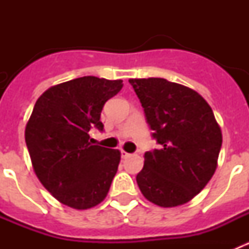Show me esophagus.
<instances>
[{
	"instance_id": "obj_1",
	"label": "esophagus",
	"mask_w": 249,
	"mask_h": 249,
	"mask_svg": "<svg viewBox=\"0 0 249 249\" xmlns=\"http://www.w3.org/2000/svg\"><path fill=\"white\" fill-rule=\"evenodd\" d=\"M121 156H122V158H127V157H129V156H131V155H129V153H127L126 151H123V149H122V151H121Z\"/></svg>"
}]
</instances>
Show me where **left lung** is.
I'll return each instance as SVG.
<instances>
[{"label": "left lung", "mask_w": 249, "mask_h": 249, "mask_svg": "<svg viewBox=\"0 0 249 249\" xmlns=\"http://www.w3.org/2000/svg\"><path fill=\"white\" fill-rule=\"evenodd\" d=\"M160 149L144 153L137 175L142 195L160 207L190 202L210 182L222 146L221 127L201 94L164 78L128 81Z\"/></svg>", "instance_id": "left-lung-1"}]
</instances>
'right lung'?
Instances as JSON below:
<instances>
[{
  "label": "right lung",
  "instance_id": "1",
  "mask_svg": "<svg viewBox=\"0 0 249 249\" xmlns=\"http://www.w3.org/2000/svg\"><path fill=\"white\" fill-rule=\"evenodd\" d=\"M121 80L85 76L52 86L36 101L25 140L39 182L57 201L89 210L106 198L121 160L118 149L92 144L102 131L103 106L122 89Z\"/></svg>",
  "mask_w": 249,
  "mask_h": 249
}]
</instances>
